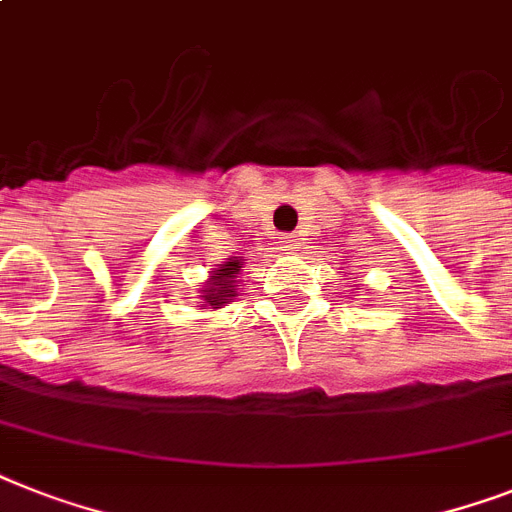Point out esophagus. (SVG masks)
I'll use <instances>...</instances> for the list:
<instances>
[{
	"instance_id": "obj_1",
	"label": "esophagus",
	"mask_w": 512,
	"mask_h": 512,
	"mask_svg": "<svg viewBox=\"0 0 512 512\" xmlns=\"http://www.w3.org/2000/svg\"><path fill=\"white\" fill-rule=\"evenodd\" d=\"M281 249H284L286 255H297L299 249H302V239H299V236H294V234L284 236V244H281Z\"/></svg>"
}]
</instances>
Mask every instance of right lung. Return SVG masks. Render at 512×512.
Returning a JSON list of instances; mask_svg holds the SVG:
<instances>
[{"mask_svg":"<svg viewBox=\"0 0 512 512\" xmlns=\"http://www.w3.org/2000/svg\"><path fill=\"white\" fill-rule=\"evenodd\" d=\"M242 268V257H228L226 263L210 270V276L199 289V299H202V305H197L199 310H220L223 305H228L236 297Z\"/></svg>","mask_w":512,"mask_h":512,"instance_id":"add662e5","label":"right lung"}]
</instances>
